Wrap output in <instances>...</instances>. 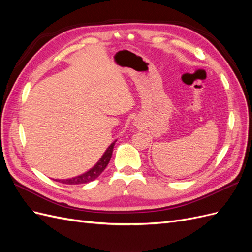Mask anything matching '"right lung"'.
<instances>
[{"instance_id": "add662e5", "label": "right lung", "mask_w": 252, "mask_h": 252, "mask_svg": "<svg viewBox=\"0 0 252 252\" xmlns=\"http://www.w3.org/2000/svg\"><path fill=\"white\" fill-rule=\"evenodd\" d=\"M117 140L113 141L109 147L106 149V151L104 152V155L102 156V158L98 159L97 163L90 168L88 171H86L85 173L80 174L78 177H74L71 179H64V180H55L57 182L63 183V184H68V185H78V184H85V183H89L91 181L95 180L98 175H100L106 168V166L108 165L111 156H112V151H113V146L116 144Z\"/></svg>"}]
</instances>
